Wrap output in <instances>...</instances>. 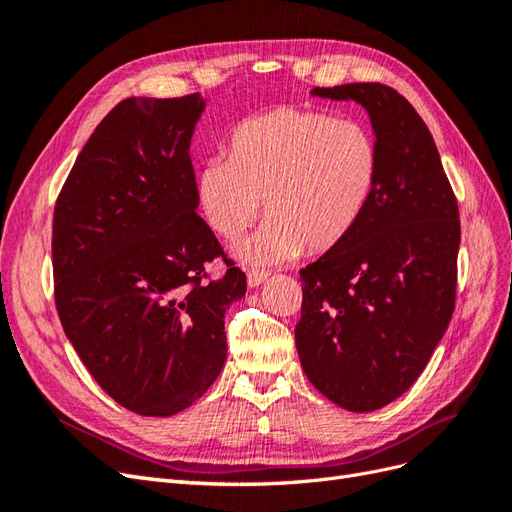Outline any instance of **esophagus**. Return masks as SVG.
Instances as JSON below:
<instances>
[{
    "label": "esophagus",
    "mask_w": 512,
    "mask_h": 512,
    "mask_svg": "<svg viewBox=\"0 0 512 512\" xmlns=\"http://www.w3.org/2000/svg\"><path fill=\"white\" fill-rule=\"evenodd\" d=\"M267 277H269V271H265V269H250V271H247V284L256 288V286L265 282Z\"/></svg>",
    "instance_id": "obj_1"
}]
</instances>
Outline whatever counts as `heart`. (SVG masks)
Here are the masks:
<instances>
[{"instance_id":"heart-1","label":"heart","mask_w":512,"mask_h":512,"mask_svg":"<svg viewBox=\"0 0 512 512\" xmlns=\"http://www.w3.org/2000/svg\"><path fill=\"white\" fill-rule=\"evenodd\" d=\"M380 179V149L363 123L299 106H273L241 119L226 160L196 175L209 228L237 239L262 211L267 224L239 245L241 258L277 262L342 243L365 215Z\"/></svg>"}]
</instances>
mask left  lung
<instances>
[{"label": "left lung", "mask_w": 512, "mask_h": 512, "mask_svg": "<svg viewBox=\"0 0 512 512\" xmlns=\"http://www.w3.org/2000/svg\"><path fill=\"white\" fill-rule=\"evenodd\" d=\"M312 96L365 106L380 179L350 235L301 269L294 342L324 397L374 412L421 376L453 318L459 207L429 128L399 91L350 83Z\"/></svg>", "instance_id": "obj_1"}]
</instances>
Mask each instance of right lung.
I'll return each instance as SVG.
<instances>
[{
    "mask_svg": "<svg viewBox=\"0 0 512 512\" xmlns=\"http://www.w3.org/2000/svg\"><path fill=\"white\" fill-rule=\"evenodd\" d=\"M205 102L126 98L89 136L53 213L55 307L76 354L119 406L170 416L226 361V307L245 273L196 213L190 141ZM222 257L213 281L206 265Z\"/></svg>",
    "mask_w": 512,
    "mask_h": 512,
    "instance_id": "add662e5",
    "label": "right lung"
}]
</instances>
